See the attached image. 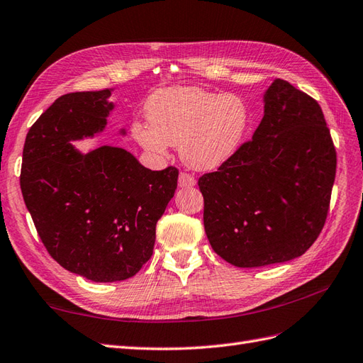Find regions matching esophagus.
Here are the masks:
<instances>
[{
	"mask_svg": "<svg viewBox=\"0 0 363 363\" xmlns=\"http://www.w3.org/2000/svg\"><path fill=\"white\" fill-rule=\"evenodd\" d=\"M178 185L181 189H191V187H194L196 185V179H194V176H191V174H189V173H181L179 174V179H178Z\"/></svg>",
	"mask_w": 363,
	"mask_h": 363,
	"instance_id": "34e87169",
	"label": "esophagus"
}]
</instances>
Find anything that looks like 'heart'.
Masks as SVG:
<instances>
[{"mask_svg": "<svg viewBox=\"0 0 363 363\" xmlns=\"http://www.w3.org/2000/svg\"><path fill=\"white\" fill-rule=\"evenodd\" d=\"M146 116L149 124H132V135L140 146L160 155L167 153L170 146H179L182 161L201 172L214 170L231 160L251 121L242 97L196 86L153 92Z\"/></svg>", "mask_w": 363, "mask_h": 363, "instance_id": "1", "label": "heart"}]
</instances>
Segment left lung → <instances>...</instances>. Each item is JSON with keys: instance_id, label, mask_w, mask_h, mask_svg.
<instances>
[{"instance_id": "8db88e82", "label": "left lung", "mask_w": 363, "mask_h": 363, "mask_svg": "<svg viewBox=\"0 0 363 363\" xmlns=\"http://www.w3.org/2000/svg\"><path fill=\"white\" fill-rule=\"evenodd\" d=\"M335 176L336 150L323 109L275 79L252 140L199 178L214 252L237 267L303 255L323 231Z\"/></svg>"}]
</instances>
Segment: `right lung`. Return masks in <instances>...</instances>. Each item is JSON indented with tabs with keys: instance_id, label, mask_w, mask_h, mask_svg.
I'll list each match as a JSON object with an SVG mask.
<instances>
[{
	"instance_id": "right-lung-1",
	"label": "right lung",
	"mask_w": 363,
	"mask_h": 363,
	"mask_svg": "<svg viewBox=\"0 0 363 363\" xmlns=\"http://www.w3.org/2000/svg\"><path fill=\"white\" fill-rule=\"evenodd\" d=\"M111 92L59 97L27 133L19 178L48 254L96 283L128 279L149 260L157 222L178 187L174 167L152 172L121 147L72 146L106 128Z\"/></svg>"
}]
</instances>
